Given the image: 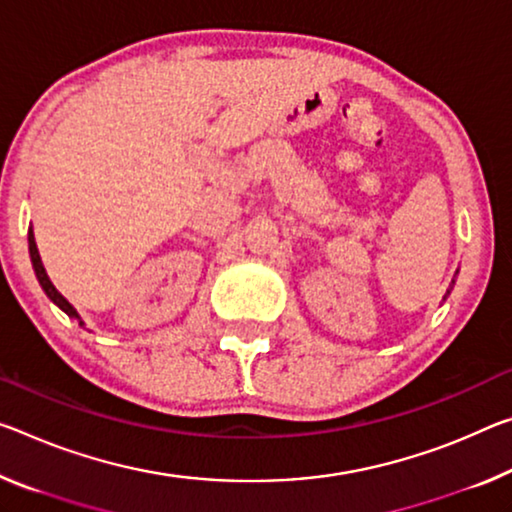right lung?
I'll list each match as a JSON object with an SVG mask.
<instances>
[{
  "label": "right lung",
  "instance_id": "obj_1",
  "mask_svg": "<svg viewBox=\"0 0 512 512\" xmlns=\"http://www.w3.org/2000/svg\"><path fill=\"white\" fill-rule=\"evenodd\" d=\"M29 255H31V264H34V271H36V278H38V282H40V287L45 289V294L50 296V300L54 305H59L63 312H66L68 316H75V319H79L77 316V310L75 307H72L66 298H63L59 291H56V287L52 285L50 282V278H47V273H45V266H43V262H40V255H38V248H36V239H34V232L29 230ZM79 326H81V321H79Z\"/></svg>",
  "mask_w": 512,
  "mask_h": 512
}]
</instances>
